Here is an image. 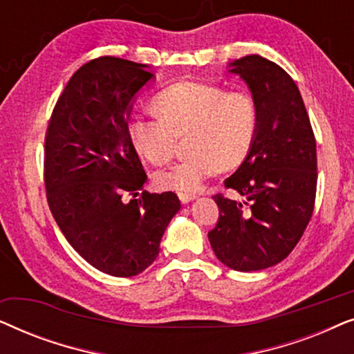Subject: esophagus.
<instances>
[{
	"instance_id": "1",
	"label": "esophagus",
	"mask_w": 354,
	"mask_h": 354,
	"mask_svg": "<svg viewBox=\"0 0 354 354\" xmlns=\"http://www.w3.org/2000/svg\"><path fill=\"white\" fill-rule=\"evenodd\" d=\"M195 195H185V193H178V200H180L183 205H187V203H190L195 200Z\"/></svg>"
}]
</instances>
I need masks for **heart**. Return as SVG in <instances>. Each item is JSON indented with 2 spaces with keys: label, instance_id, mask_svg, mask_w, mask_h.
Instances as JSON below:
<instances>
[{
  "label": "heart",
  "instance_id": "1",
  "mask_svg": "<svg viewBox=\"0 0 354 354\" xmlns=\"http://www.w3.org/2000/svg\"><path fill=\"white\" fill-rule=\"evenodd\" d=\"M158 118H142L130 127L140 156L166 166L177 151V137H188L185 161L159 176V183L178 193L201 190L222 169L245 161L258 132V106L243 91H225L207 84L172 85L154 98Z\"/></svg>",
  "mask_w": 354,
  "mask_h": 354
}]
</instances>
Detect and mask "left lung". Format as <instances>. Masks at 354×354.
Segmentation results:
<instances>
[{"label": "left lung", "mask_w": 354, "mask_h": 354, "mask_svg": "<svg viewBox=\"0 0 354 354\" xmlns=\"http://www.w3.org/2000/svg\"><path fill=\"white\" fill-rule=\"evenodd\" d=\"M258 106V132L248 156L225 178L235 198L216 195L219 221L207 234L227 268L251 272L292 253L313 216L317 185L316 140L292 77L250 55L229 62Z\"/></svg>", "instance_id": "8db88e82"}]
</instances>
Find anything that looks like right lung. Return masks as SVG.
Listing matches in <instances>:
<instances>
[{
  "instance_id": "add662e5",
  "label": "right lung",
  "mask_w": 354,
  "mask_h": 354,
  "mask_svg": "<svg viewBox=\"0 0 354 354\" xmlns=\"http://www.w3.org/2000/svg\"><path fill=\"white\" fill-rule=\"evenodd\" d=\"M147 64L103 56L71 77L45 138L51 214L72 248L101 272L132 277L159 254L176 193L143 190L147 174L129 133L135 96L154 79Z\"/></svg>"
}]
</instances>
